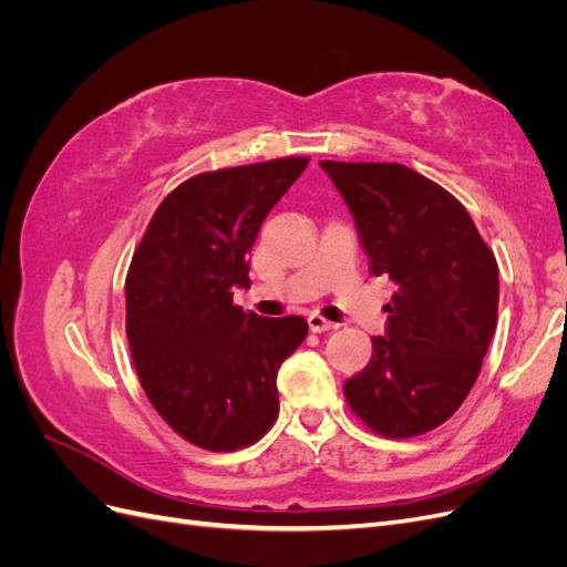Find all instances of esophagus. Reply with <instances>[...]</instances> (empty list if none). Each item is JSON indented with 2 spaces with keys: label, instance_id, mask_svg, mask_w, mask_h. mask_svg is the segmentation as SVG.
I'll return each instance as SVG.
<instances>
[{
  "label": "esophagus",
  "instance_id": "obj_1",
  "mask_svg": "<svg viewBox=\"0 0 567 567\" xmlns=\"http://www.w3.org/2000/svg\"><path fill=\"white\" fill-rule=\"evenodd\" d=\"M307 323H310V331H312V333H323V331L338 329V323H333V321H329V319H323L321 315H310V317H307Z\"/></svg>",
  "mask_w": 567,
  "mask_h": 567
}]
</instances>
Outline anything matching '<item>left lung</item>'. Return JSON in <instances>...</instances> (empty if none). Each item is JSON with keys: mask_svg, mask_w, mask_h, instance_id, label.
Segmentation results:
<instances>
[{"mask_svg": "<svg viewBox=\"0 0 567 567\" xmlns=\"http://www.w3.org/2000/svg\"><path fill=\"white\" fill-rule=\"evenodd\" d=\"M346 198L373 277L394 284L385 336L346 381V400L373 433L423 435L468 398L496 329L499 267L468 210L400 163L321 161Z\"/></svg>", "mask_w": 567, "mask_h": 567, "instance_id": "1", "label": "left lung"}]
</instances>
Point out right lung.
I'll return each instance as SVG.
<instances>
[{
  "instance_id": "right-lung-1",
  "label": "right lung",
  "mask_w": 567,
  "mask_h": 567,
  "mask_svg": "<svg viewBox=\"0 0 567 567\" xmlns=\"http://www.w3.org/2000/svg\"><path fill=\"white\" fill-rule=\"evenodd\" d=\"M310 158L200 173L153 213L125 279L132 362L148 402L186 442L236 452L279 416L277 371L307 336L302 317L234 305L265 217Z\"/></svg>"
}]
</instances>
